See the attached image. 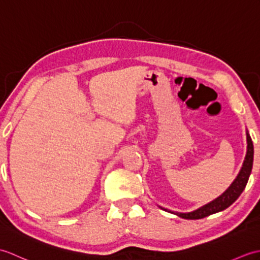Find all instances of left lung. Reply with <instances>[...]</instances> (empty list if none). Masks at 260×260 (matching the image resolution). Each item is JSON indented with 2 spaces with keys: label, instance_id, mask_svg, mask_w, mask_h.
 <instances>
[{
  "label": "left lung",
  "instance_id": "1",
  "mask_svg": "<svg viewBox=\"0 0 260 260\" xmlns=\"http://www.w3.org/2000/svg\"><path fill=\"white\" fill-rule=\"evenodd\" d=\"M247 153H246V157L245 161L242 163V167L240 172L237 175V178L235 179V181L231 183V185L225 190L221 196L218 197L217 199H214L213 201L209 202L207 204H204L201 208H199L194 211L192 212H187V213H181V212H173L170 211L168 209L167 211L174 213L179 217L183 218V219H190V220H196V219H202L204 217H208L210 214L217 213L222 211V210L227 209L228 207H230L237 199L239 198V196L244 191V189L247 185L248 179H249V175L251 173V169H252V162H253V145H252V141L251 137L249 136L247 132Z\"/></svg>",
  "mask_w": 260,
  "mask_h": 260
}]
</instances>
